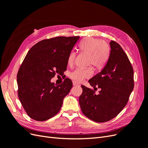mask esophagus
I'll return each mask as SVG.
<instances>
[{"label": "esophagus", "mask_w": 148, "mask_h": 148, "mask_svg": "<svg viewBox=\"0 0 148 148\" xmlns=\"http://www.w3.org/2000/svg\"><path fill=\"white\" fill-rule=\"evenodd\" d=\"M73 86H78V84L77 82H73Z\"/></svg>", "instance_id": "obj_1"}]
</instances>
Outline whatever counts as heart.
<instances>
[{"mask_svg": "<svg viewBox=\"0 0 148 148\" xmlns=\"http://www.w3.org/2000/svg\"><path fill=\"white\" fill-rule=\"evenodd\" d=\"M79 48L82 51L89 53V64H92L96 68H101L108 60L110 55V46L104 41L101 39L88 37L84 38L79 43ZM75 52H71L68 57L67 62L69 65H73L75 60ZM92 75L91 68L86 69H77L71 72L70 77L77 82H82L86 78L91 77Z\"/></svg>", "mask_w": 148, "mask_h": 148, "instance_id": "1", "label": "heart"}]
</instances>
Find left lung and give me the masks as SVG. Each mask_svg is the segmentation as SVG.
Wrapping results in <instances>:
<instances>
[{
    "mask_svg": "<svg viewBox=\"0 0 148 148\" xmlns=\"http://www.w3.org/2000/svg\"><path fill=\"white\" fill-rule=\"evenodd\" d=\"M109 57L101 72L89 80L93 88L101 89L99 95L84 86L79 97L83 114L96 122H106L115 117L126 106L134 88L133 69L119 44L110 42Z\"/></svg>",
    "mask_w": 148,
    "mask_h": 148,
    "instance_id": "1",
    "label": "left lung"
}]
</instances>
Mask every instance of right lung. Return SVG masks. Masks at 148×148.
Returning <instances> with one entry per match:
<instances>
[{"label":"right lung","mask_w":148,"mask_h":148,"mask_svg":"<svg viewBox=\"0 0 148 148\" xmlns=\"http://www.w3.org/2000/svg\"><path fill=\"white\" fill-rule=\"evenodd\" d=\"M79 38L60 36L44 39L26 54L17 74L18 96L31 119L45 121L60 110L73 83L69 78L58 85L51 80L56 73L64 74L68 57Z\"/></svg>","instance_id":"right-lung-1"}]
</instances>
